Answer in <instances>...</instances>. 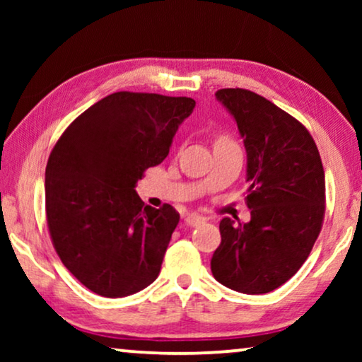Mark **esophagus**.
<instances>
[{"label":"esophagus","instance_id":"34e87169","mask_svg":"<svg viewBox=\"0 0 362 362\" xmlns=\"http://www.w3.org/2000/svg\"><path fill=\"white\" fill-rule=\"evenodd\" d=\"M204 221H206L204 217L197 216V214H187L186 219H185L186 224H187V226H192V227H194V226H201Z\"/></svg>","mask_w":362,"mask_h":362}]
</instances>
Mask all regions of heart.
<instances>
[{"label":"heart","instance_id":"1","mask_svg":"<svg viewBox=\"0 0 362 362\" xmlns=\"http://www.w3.org/2000/svg\"><path fill=\"white\" fill-rule=\"evenodd\" d=\"M217 141H230V140H229V138H224V136H222V138H219V140H217Z\"/></svg>","mask_w":362,"mask_h":362}]
</instances>
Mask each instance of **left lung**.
<instances>
[{"label": "left lung", "instance_id": "left-lung-1", "mask_svg": "<svg viewBox=\"0 0 362 362\" xmlns=\"http://www.w3.org/2000/svg\"><path fill=\"white\" fill-rule=\"evenodd\" d=\"M216 97L244 138L250 221H221L211 270L227 288L269 293L300 270L320 235L326 191L320 151L296 118L259 93L221 88Z\"/></svg>", "mask_w": 362, "mask_h": 362}]
</instances>
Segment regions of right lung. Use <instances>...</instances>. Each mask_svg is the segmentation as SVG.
<instances>
[{"label":"right lung","mask_w":362,"mask_h":362,"mask_svg":"<svg viewBox=\"0 0 362 362\" xmlns=\"http://www.w3.org/2000/svg\"><path fill=\"white\" fill-rule=\"evenodd\" d=\"M189 97L115 92L66 128L46 166L49 234L66 269L93 293L120 298L151 285L180 214L145 206L135 186L170 153Z\"/></svg>","instance_id":"obj_1"}]
</instances>
